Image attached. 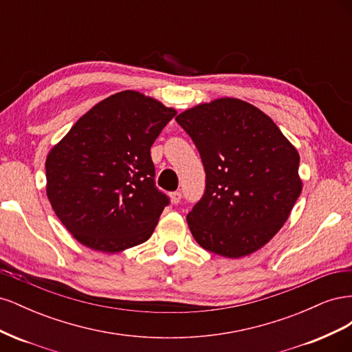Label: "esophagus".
<instances>
[{
  "mask_svg": "<svg viewBox=\"0 0 352 352\" xmlns=\"http://www.w3.org/2000/svg\"><path fill=\"white\" fill-rule=\"evenodd\" d=\"M170 198H172V202H173V204H179L180 199H182V194L177 192V190H176V192H172V194H170Z\"/></svg>",
  "mask_w": 352,
  "mask_h": 352,
  "instance_id": "1",
  "label": "esophagus"
}]
</instances>
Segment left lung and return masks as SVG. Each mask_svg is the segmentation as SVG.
Segmentation results:
<instances>
[{"label": "left lung", "mask_w": 352, "mask_h": 352, "mask_svg": "<svg viewBox=\"0 0 352 352\" xmlns=\"http://www.w3.org/2000/svg\"><path fill=\"white\" fill-rule=\"evenodd\" d=\"M206 170V190L188 212L202 248L239 258L264 247L301 194L300 154L267 114L238 98L180 113Z\"/></svg>", "instance_id": "left-lung-1"}]
</instances>
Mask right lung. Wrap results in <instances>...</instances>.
Segmentation results:
<instances>
[{
	"label": "right lung",
	"mask_w": 352,
	"mask_h": 352,
	"mask_svg": "<svg viewBox=\"0 0 352 352\" xmlns=\"http://www.w3.org/2000/svg\"><path fill=\"white\" fill-rule=\"evenodd\" d=\"M176 116L136 91L102 100L47 157V195L85 247L119 252L150 239L168 197L155 186L151 145Z\"/></svg>",
	"instance_id": "right-lung-1"
}]
</instances>
